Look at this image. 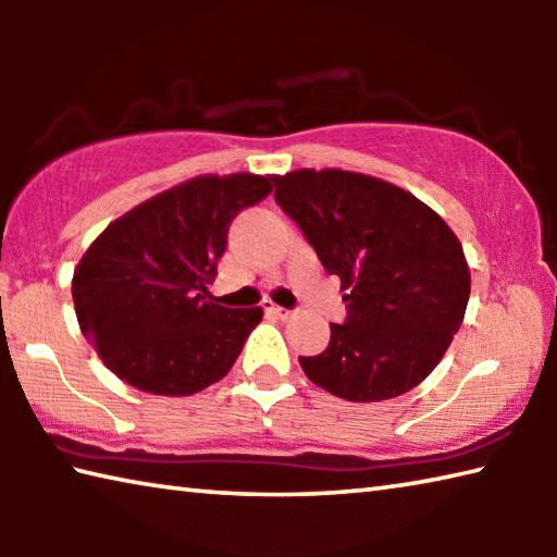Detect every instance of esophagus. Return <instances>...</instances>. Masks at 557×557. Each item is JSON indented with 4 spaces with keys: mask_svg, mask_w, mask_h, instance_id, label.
<instances>
[{
    "mask_svg": "<svg viewBox=\"0 0 557 557\" xmlns=\"http://www.w3.org/2000/svg\"><path fill=\"white\" fill-rule=\"evenodd\" d=\"M265 309H268V312H270V314H275V317H280V319H292V314H295V312H292V309H285V307H277V305H268Z\"/></svg>",
    "mask_w": 557,
    "mask_h": 557,
    "instance_id": "esophagus-1",
    "label": "esophagus"
}]
</instances>
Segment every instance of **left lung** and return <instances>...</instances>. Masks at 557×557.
<instances>
[{
  "mask_svg": "<svg viewBox=\"0 0 557 557\" xmlns=\"http://www.w3.org/2000/svg\"><path fill=\"white\" fill-rule=\"evenodd\" d=\"M275 199L338 275L348 317L319 356H299L319 388L388 400L435 371L467 312L471 277L455 231L410 191L344 169L272 178Z\"/></svg>",
  "mask_w": 557,
  "mask_h": 557,
  "instance_id": "8db88e82",
  "label": "left lung"
}]
</instances>
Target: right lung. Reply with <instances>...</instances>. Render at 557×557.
I'll use <instances>...</instances> for the list:
<instances>
[{
	"label": "right lung",
	"instance_id": "obj_1",
	"mask_svg": "<svg viewBox=\"0 0 557 557\" xmlns=\"http://www.w3.org/2000/svg\"><path fill=\"white\" fill-rule=\"evenodd\" d=\"M258 174H203L112 221L73 272L81 332L100 361L152 395H194L233 369L262 309H228L206 285L228 225L272 191Z\"/></svg>",
	"mask_w": 557,
	"mask_h": 557
}]
</instances>
